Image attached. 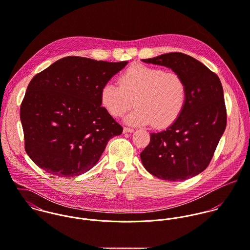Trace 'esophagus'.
Segmentation results:
<instances>
[{
	"label": "esophagus",
	"instance_id": "1",
	"mask_svg": "<svg viewBox=\"0 0 250 250\" xmlns=\"http://www.w3.org/2000/svg\"><path fill=\"white\" fill-rule=\"evenodd\" d=\"M134 131L133 128H128V127H124V133H132Z\"/></svg>",
	"mask_w": 250,
	"mask_h": 250
}]
</instances>
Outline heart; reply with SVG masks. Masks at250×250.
I'll return each instance as SVG.
<instances>
[{
	"instance_id": "obj_1",
	"label": "heart",
	"mask_w": 250,
	"mask_h": 250,
	"mask_svg": "<svg viewBox=\"0 0 250 250\" xmlns=\"http://www.w3.org/2000/svg\"><path fill=\"white\" fill-rule=\"evenodd\" d=\"M186 100L181 75L144 64L130 66L121 74L119 84L107 82L100 90L101 105L114 118L122 117L134 100L136 108L125 119L130 125L165 127L179 117Z\"/></svg>"
}]
</instances>
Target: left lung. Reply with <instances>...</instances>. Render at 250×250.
Masks as SVG:
<instances>
[{
	"instance_id": "left-lung-1",
	"label": "left lung",
	"mask_w": 250,
	"mask_h": 250,
	"mask_svg": "<svg viewBox=\"0 0 250 250\" xmlns=\"http://www.w3.org/2000/svg\"><path fill=\"white\" fill-rule=\"evenodd\" d=\"M142 62L171 68L187 86L181 114L165 130L150 133L149 145L140 153L142 164L161 180L192 178L207 168L226 127L221 82L205 64L184 53L162 54Z\"/></svg>"
}]
</instances>
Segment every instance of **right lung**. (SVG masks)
I'll use <instances>...</instances> for the list:
<instances>
[{
  "label": "right lung",
  "mask_w": 250,
  "mask_h": 250,
  "mask_svg": "<svg viewBox=\"0 0 250 250\" xmlns=\"http://www.w3.org/2000/svg\"><path fill=\"white\" fill-rule=\"evenodd\" d=\"M128 62L69 56L38 73L20 107L25 150L45 172L75 177L92 169L123 127L105 111L100 90Z\"/></svg>",
  "instance_id": "add662e5"
}]
</instances>
